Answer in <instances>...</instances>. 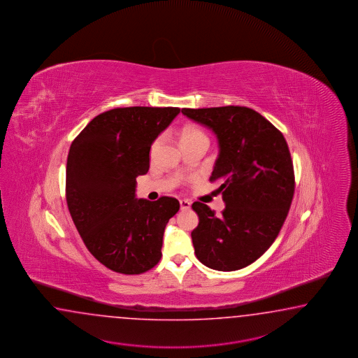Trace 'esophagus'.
I'll use <instances>...</instances> for the list:
<instances>
[{
  "mask_svg": "<svg viewBox=\"0 0 358 358\" xmlns=\"http://www.w3.org/2000/svg\"><path fill=\"white\" fill-rule=\"evenodd\" d=\"M180 206H181V210H187L191 208V201L182 199V200H180Z\"/></svg>",
  "mask_w": 358,
  "mask_h": 358,
  "instance_id": "1",
  "label": "esophagus"
}]
</instances>
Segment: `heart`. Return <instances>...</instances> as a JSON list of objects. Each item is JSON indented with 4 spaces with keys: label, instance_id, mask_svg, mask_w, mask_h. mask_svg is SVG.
I'll return each instance as SVG.
<instances>
[{
    "label": "heart",
    "instance_id": "obj_1",
    "mask_svg": "<svg viewBox=\"0 0 358 358\" xmlns=\"http://www.w3.org/2000/svg\"><path fill=\"white\" fill-rule=\"evenodd\" d=\"M180 140H181L182 145H185V143H194V141L209 143V141H208L207 135H206L201 129L194 127L183 128L182 131H181V135H180ZM158 143H159V140H157L155 143H152L151 151H154L157 149Z\"/></svg>",
    "mask_w": 358,
    "mask_h": 358
}]
</instances>
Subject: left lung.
Instances as JSON below:
<instances>
[{"label":"left lung","mask_w":358,"mask_h":358,"mask_svg":"<svg viewBox=\"0 0 358 358\" xmlns=\"http://www.w3.org/2000/svg\"><path fill=\"white\" fill-rule=\"evenodd\" d=\"M210 128L220 155L210 176L226 208L217 217L195 201L199 224L191 232L195 255L212 270L236 271L257 261L285 222L294 195V168L285 137L259 113L245 106L182 109Z\"/></svg>","instance_id":"left-lung-1"}]
</instances>
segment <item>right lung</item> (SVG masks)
<instances>
[{
    "label": "right lung",
    "instance_id": "right-lung-1",
    "mask_svg": "<svg viewBox=\"0 0 358 358\" xmlns=\"http://www.w3.org/2000/svg\"><path fill=\"white\" fill-rule=\"evenodd\" d=\"M180 108L131 106L99 114L74 138L66 162L69 213L90 253L109 270L140 275L162 257L175 198H136V177L148 173L154 140Z\"/></svg>",
    "mask_w": 358,
    "mask_h": 358
}]
</instances>
